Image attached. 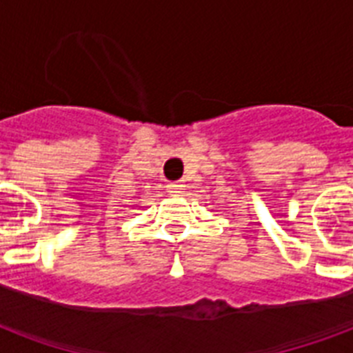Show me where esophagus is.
<instances>
[{
    "label": "esophagus",
    "instance_id": "esophagus-1",
    "mask_svg": "<svg viewBox=\"0 0 353 353\" xmlns=\"http://www.w3.org/2000/svg\"><path fill=\"white\" fill-rule=\"evenodd\" d=\"M168 192L170 194L183 192V185L181 183H168Z\"/></svg>",
    "mask_w": 353,
    "mask_h": 353
}]
</instances>
